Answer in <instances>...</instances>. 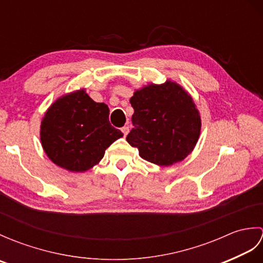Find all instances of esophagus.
I'll list each match as a JSON object with an SVG mask.
<instances>
[{"instance_id":"34e87169","label":"esophagus","mask_w":263,"mask_h":263,"mask_svg":"<svg viewBox=\"0 0 263 263\" xmlns=\"http://www.w3.org/2000/svg\"><path fill=\"white\" fill-rule=\"evenodd\" d=\"M128 130H130V128H128V126H123V127L121 128V131L123 132V135H124V137H126V136H127Z\"/></svg>"}]
</instances>
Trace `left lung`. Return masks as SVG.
<instances>
[{"instance_id":"obj_1","label":"left lung","mask_w":263,"mask_h":263,"mask_svg":"<svg viewBox=\"0 0 263 263\" xmlns=\"http://www.w3.org/2000/svg\"><path fill=\"white\" fill-rule=\"evenodd\" d=\"M133 128L126 137L144 160L160 166L181 161L198 141L201 120L191 96L175 82L150 85L130 99Z\"/></svg>"}]
</instances>
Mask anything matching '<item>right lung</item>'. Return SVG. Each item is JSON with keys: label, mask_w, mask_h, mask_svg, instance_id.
<instances>
[{"label": "right lung", "mask_w": 263, "mask_h": 263, "mask_svg": "<svg viewBox=\"0 0 263 263\" xmlns=\"http://www.w3.org/2000/svg\"><path fill=\"white\" fill-rule=\"evenodd\" d=\"M109 109L95 103L85 90L58 99L46 111L41 140L54 164L71 172H85L104 157L105 150L123 133L111 126Z\"/></svg>", "instance_id": "obj_1"}]
</instances>
